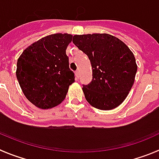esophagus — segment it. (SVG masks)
I'll return each mask as SVG.
<instances>
[{
    "label": "esophagus",
    "instance_id": "34e87169",
    "mask_svg": "<svg viewBox=\"0 0 159 159\" xmlns=\"http://www.w3.org/2000/svg\"><path fill=\"white\" fill-rule=\"evenodd\" d=\"M75 77H76V78H79V77H80V72H79L78 70H76V71L75 72Z\"/></svg>",
    "mask_w": 159,
    "mask_h": 159
}]
</instances>
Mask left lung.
Segmentation results:
<instances>
[{"label": "left lung", "mask_w": 159, "mask_h": 159, "mask_svg": "<svg viewBox=\"0 0 159 159\" xmlns=\"http://www.w3.org/2000/svg\"><path fill=\"white\" fill-rule=\"evenodd\" d=\"M72 41L88 55L93 68L91 83L83 85L86 100L102 111L116 108L134 84L137 65L132 52L110 34L75 35Z\"/></svg>", "instance_id": "left-lung-1"}]
</instances>
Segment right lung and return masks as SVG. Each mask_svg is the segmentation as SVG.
I'll use <instances>...</instances> for the list:
<instances>
[{
	"label": "right lung",
	"mask_w": 159,
	"mask_h": 159,
	"mask_svg": "<svg viewBox=\"0 0 159 159\" xmlns=\"http://www.w3.org/2000/svg\"><path fill=\"white\" fill-rule=\"evenodd\" d=\"M72 40L70 34L47 35L27 47L17 61L16 76L27 100L40 109L63 102L75 82L66 54Z\"/></svg>",
	"instance_id": "1"
}]
</instances>
